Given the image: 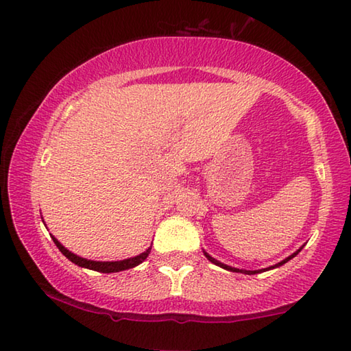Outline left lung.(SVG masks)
I'll return each instance as SVG.
<instances>
[{
  "label": "left lung",
  "instance_id": "left-lung-1",
  "mask_svg": "<svg viewBox=\"0 0 351 351\" xmlns=\"http://www.w3.org/2000/svg\"><path fill=\"white\" fill-rule=\"evenodd\" d=\"M302 249V247H300ZM300 249L299 251H295L293 255H289L288 258H285V260H282L280 263H277V265H274V266H269V268H265V269H258V271H246V269H237V268H232V266H228V265H224V263H221V261H218V260H215L213 257H210L209 254L207 252H204V255H206V258L209 260V261H212L213 265H217V266H219V268H223V269H228V271H232V272H243V274H249V276H252V274H258V272H265V271H269V269H274V268H278V266H282L283 263H287V261H289L291 258L293 257H295L297 254L300 252Z\"/></svg>",
  "mask_w": 351,
  "mask_h": 351
}]
</instances>
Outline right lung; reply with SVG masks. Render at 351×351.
Returning <instances> with one entry per match:
<instances>
[{
  "label": "right lung",
  "mask_w": 351,
  "mask_h": 351,
  "mask_svg": "<svg viewBox=\"0 0 351 351\" xmlns=\"http://www.w3.org/2000/svg\"><path fill=\"white\" fill-rule=\"evenodd\" d=\"M51 237H52V240H54L56 246L60 249V252L68 260L73 261V263L82 266V268H88V269H93V271H97V272H105V274H110V272H119V271H125V269H130V268H134V266L141 265L142 261H144L148 257V254H150V251H152V246H150L145 252L136 255V257H132V258L119 260V261H94V260L82 258V257H79V255L73 254L71 251H68V249L64 247L62 243L56 239L54 235H51Z\"/></svg>",
  "instance_id": "add662e5"
}]
</instances>
